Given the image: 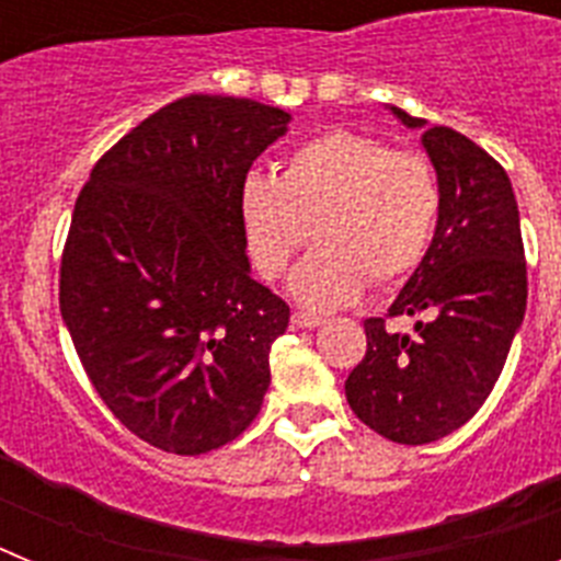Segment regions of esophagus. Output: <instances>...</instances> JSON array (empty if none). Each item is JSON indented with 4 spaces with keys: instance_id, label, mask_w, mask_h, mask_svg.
Segmentation results:
<instances>
[{
    "instance_id": "esophagus-1",
    "label": "esophagus",
    "mask_w": 561,
    "mask_h": 561,
    "mask_svg": "<svg viewBox=\"0 0 561 561\" xmlns=\"http://www.w3.org/2000/svg\"><path fill=\"white\" fill-rule=\"evenodd\" d=\"M291 325H295V329L311 331V329H317V325H323V320H320V317H317V314H306V311H295V314H291Z\"/></svg>"
}]
</instances>
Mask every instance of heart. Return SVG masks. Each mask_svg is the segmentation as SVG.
<instances>
[{
  "label": "heart",
  "mask_w": 561,
  "mask_h": 561,
  "mask_svg": "<svg viewBox=\"0 0 561 561\" xmlns=\"http://www.w3.org/2000/svg\"><path fill=\"white\" fill-rule=\"evenodd\" d=\"M438 210L430 160L345 128L291 148L277 176L250 171L238 191L247 250L266 280L284 275L309 232L317 236L289 280L297 304L317 311L348 306L368 280L408 277L427 255Z\"/></svg>",
  "instance_id": "b5f03b06"
}]
</instances>
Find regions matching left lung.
<instances>
[{"label": "left lung", "mask_w": 561, "mask_h": 561, "mask_svg": "<svg viewBox=\"0 0 561 561\" xmlns=\"http://www.w3.org/2000/svg\"><path fill=\"white\" fill-rule=\"evenodd\" d=\"M421 131L440 187L433 241L390 317H413V334L365 320L368 351L345 381L351 410L396 444H430L480 410L525 317L519 210L508 173L469 137L385 106Z\"/></svg>", "instance_id": "left-lung-1"}]
</instances>
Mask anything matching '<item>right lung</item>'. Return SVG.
Segmentation results:
<instances>
[{"instance_id": "right-lung-1", "label": "right lung", "mask_w": 561, "mask_h": 561, "mask_svg": "<svg viewBox=\"0 0 561 561\" xmlns=\"http://www.w3.org/2000/svg\"><path fill=\"white\" fill-rule=\"evenodd\" d=\"M291 114L191 95L92 168L61 257V317L114 419L202 455L244 433L270 390L289 306L252 280L238 191Z\"/></svg>"}]
</instances>
